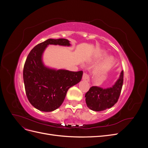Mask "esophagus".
I'll use <instances>...</instances> for the list:
<instances>
[{
    "label": "esophagus",
    "instance_id": "34e87169",
    "mask_svg": "<svg viewBox=\"0 0 148 148\" xmlns=\"http://www.w3.org/2000/svg\"><path fill=\"white\" fill-rule=\"evenodd\" d=\"M82 79H83V80H84V81H86V82H89V76H88V74L86 73H83Z\"/></svg>",
    "mask_w": 148,
    "mask_h": 148
}]
</instances>
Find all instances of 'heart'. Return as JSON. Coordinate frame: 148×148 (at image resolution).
<instances>
[{"mask_svg":"<svg viewBox=\"0 0 148 148\" xmlns=\"http://www.w3.org/2000/svg\"><path fill=\"white\" fill-rule=\"evenodd\" d=\"M103 56L106 55V53H102ZM113 63V58L111 57H107L106 59L104 62L100 65V66L97 69L96 71L99 73H104L106 71H108L112 65Z\"/></svg>","mask_w":148,"mask_h":148,"instance_id":"obj_1","label":"heart"}]
</instances>
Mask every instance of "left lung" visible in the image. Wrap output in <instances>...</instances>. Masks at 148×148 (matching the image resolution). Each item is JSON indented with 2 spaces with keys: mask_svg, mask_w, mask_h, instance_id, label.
<instances>
[{
  "mask_svg": "<svg viewBox=\"0 0 148 148\" xmlns=\"http://www.w3.org/2000/svg\"><path fill=\"white\" fill-rule=\"evenodd\" d=\"M123 82V71L112 87L103 89L92 86L85 95L88 108L95 111H102L109 109L117 103L122 91Z\"/></svg>",
  "mask_w": 148,
  "mask_h": 148,
  "instance_id": "1",
  "label": "left lung"
}]
</instances>
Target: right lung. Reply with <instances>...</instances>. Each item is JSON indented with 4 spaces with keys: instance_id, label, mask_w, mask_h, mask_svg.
I'll use <instances>...</instances> for the list:
<instances>
[{
    "instance_id": "1",
    "label": "right lung",
    "mask_w": 148,
    "mask_h": 148,
    "mask_svg": "<svg viewBox=\"0 0 148 148\" xmlns=\"http://www.w3.org/2000/svg\"><path fill=\"white\" fill-rule=\"evenodd\" d=\"M49 44L70 46L66 39H49L36 46L26 58L23 81L26 96L31 104L43 112L54 110L63 103L68 89L78 83L83 71L55 70L44 66L42 53Z\"/></svg>"
}]
</instances>
